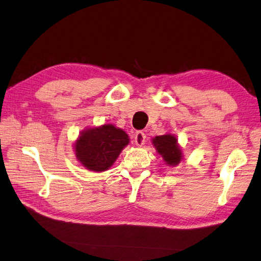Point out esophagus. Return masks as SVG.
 Here are the masks:
<instances>
[{
    "mask_svg": "<svg viewBox=\"0 0 261 261\" xmlns=\"http://www.w3.org/2000/svg\"><path fill=\"white\" fill-rule=\"evenodd\" d=\"M135 142L138 147H142L145 142V135L142 131H137L135 136Z\"/></svg>",
    "mask_w": 261,
    "mask_h": 261,
    "instance_id": "esophagus-1",
    "label": "esophagus"
}]
</instances>
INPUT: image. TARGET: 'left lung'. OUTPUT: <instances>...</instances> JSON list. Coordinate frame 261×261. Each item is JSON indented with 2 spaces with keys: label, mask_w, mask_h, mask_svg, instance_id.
Here are the masks:
<instances>
[{
  "label": "left lung",
  "mask_w": 261,
  "mask_h": 261,
  "mask_svg": "<svg viewBox=\"0 0 261 261\" xmlns=\"http://www.w3.org/2000/svg\"><path fill=\"white\" fill-rule=\"evenodd\" d=\"M153 143L158 153L170 166L178 165L181 160V150L178 147L177 139L170 135L159 136L153 139Z\"/></svg>",
  "instance_id": "left-lung-1"
}]
</instances>
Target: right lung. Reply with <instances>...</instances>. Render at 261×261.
Segmentation results:
<instances>
[{"label":"right lung","mask_w":261,"mask_h":261,"mask_svg":"<svg viewBox=\"0 0 261 261\" xmlns=\"http://www.w3.org/2000/svg\"><path fill=\"white\" fill-rule=\"evenodd\" d=\"M128 135L112 124L84 131L75 143V153L82 165L92 171H105L117 160L126 144Z\"/></svg>","instance_id":"add662e5"}]
</instances>
